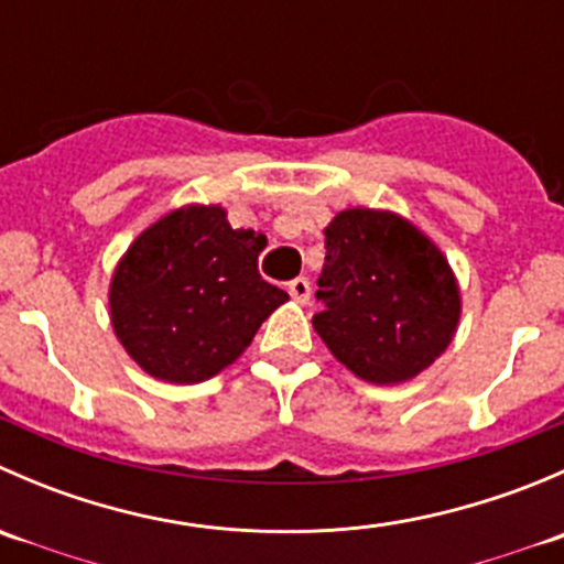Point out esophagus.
Masks as SVG:
<instances>
[{
	"label": "esophagus",
	"mask_w": 564,
	"mask_h": 564,
	"mask_svg": "<svg viewBox=\"0 0 564 564\" xmlns=\"http://www.w3.org/2000/svg\"><path fill=\"white\" fill-rule=\"evenodd\" d=\"M289 294H292L294 303L308 305L311 303V281H308V278H294V281L289 283Z\"/></svg>",
	"instance_id": "1"
}]
</instances>
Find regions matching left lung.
Wrapping results in <instances>:
<instances>
[{
  "instance_id": "obj_1",
  "label": "left lung",
  "mask_w": 564,
  "mask_h": 564,
  "mask_svg": "<svg viewBox=\"0 0 564 564\" xmlns=\"http://www.w3.org/2000/svg\"><path fill=\"white\" fill-rule=\"evenodd\" d=\"M316 333L366 382H406L456 333L460 300L440 248L392 213L346 209L324 231Z\"/></svg>"
}]
</instances>
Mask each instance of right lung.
Returning a JSON list of instances; mask_svg holds the SVG:
<instances>
[{"label": "right lung", "mask_w": 564, "mask_h": 564, "mask_svg": "<svg viewBox=\"0 0 564 564\" xmlns=\"http://www.w3.org/2000/svg\"><path fill=\"white\" fill-rule=\"evenodd\" d=\"M264 237L220 207H185L144 231L111 281V322L150 377L204 382L235 362L289 294L259 275Z\"/></svg>", "instance_id": "right-lung-1"}]
</instances>
